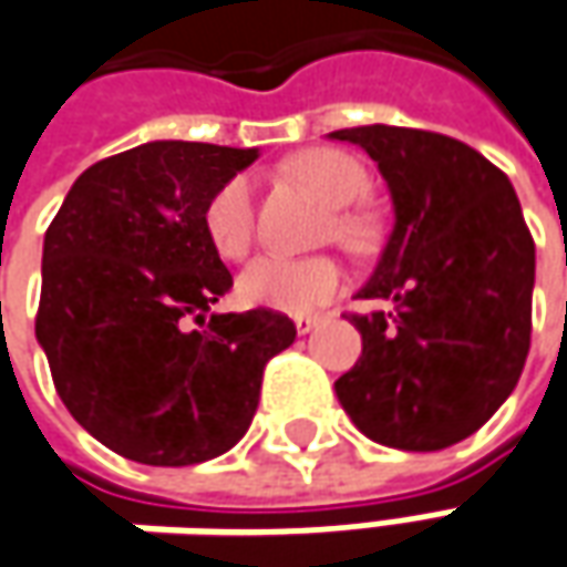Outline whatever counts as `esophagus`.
<instances>
[{
  "label": "esophagus",
  "mask_w": 567,
  "mask_h": 567,
  "mask_svg": "<svg viewBox=\"0 0 567 567\" xmlns=\"http://www.w3.org/2000/svg\"><path fill=\"white\" fill-rule=\"evenodd\" d=\"M320 322H322V317H317V313H307V317H295V326H298V332H301V336L313 332V329H317Z\"/></svg>",
  "instance_id": "1"
}]
</instances>
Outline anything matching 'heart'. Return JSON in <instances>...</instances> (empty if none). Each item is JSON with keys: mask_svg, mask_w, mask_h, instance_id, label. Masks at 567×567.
<instances>
[{"mask_svg": "<svg viewBox=\"0 0 567 567\" xmlns=\"http://www.w3.org/2000/svg\"><path fill=\"white\" fill-rule=\"evenodd\" d=\"M285 168L320 200L336 206L332 231L344 247L363 250L377 238V219L354 206L370 185L358 156L339 147H310L295 153ZM206 241L225 260H241L254 241V200L250 178L231 175L209 194L204 206ZM344 288V269L336 257H279L266 254L238 276L241 301L282 313H307L332 301Z\"/></svg>", "mask_w": 567, "mask_h": 567, "instance_id": "1", "label": "heart"}]
</instances>
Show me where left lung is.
I'll list each match as a JSON object with an SVG mask.
<instances>
[{
  "label": "left lung",
  "mask_w": 567,
  "mask_h": 567,
  "mask_svg": "<svg viewBox=\"0 0 567 567\" xmlns=\"http://www.w3.org/2000/svg\"><path fill=\"white\" fill-rule=\"evenodd\" d=\"M370 153L389 182L395 228L351 313L358 363L336 395L363 436L440 452L477 433L512 395L530 351L534 238L508 175L436 131H332Z\"/></svg>",
  "instance_id": "left-lung-1"
}]
</instances>
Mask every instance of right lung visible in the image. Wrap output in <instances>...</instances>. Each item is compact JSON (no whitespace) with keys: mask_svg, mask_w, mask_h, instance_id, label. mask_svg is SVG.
<instances>
[{"mask_svg":"<svg viewBox=\"0 0 567 567\" xmlns=\"http://www.w3.org/2000/svg\"><path fill=\"white\" fill-rule=\"evenodd\" d=\"M254 159L187 141L125 150L90 166L47 228L37 339L71 417L125 458L185 467L228 452L266 363L298 336L269 307L206 320L231 272L204 206Z\"/></svg>","mask_w":567,"mask_h":567,"instance_id":"obj_1","label":"right lung"}]
</instances>
